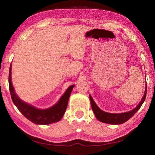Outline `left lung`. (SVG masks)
<instances>
[{
    "mask_svg": "<svg viewBox=\"0 0 155 155\" xmlns=\"http://www.w3.org/2000/svg\"><path fill=\"white\" fill-rule=\"evenodd\" d=\"M146 92L147 86H146L145 93H144V95L140 103H139L138 105L136 107L135 109H133V110H131V111L128 112L122 113V114H109V113L102 111V110L97 106V104L95 103L92 97L91 96V95H90L91 108H92V110L94 114H95L96 117L100 122L107 123V124H121L122 123H124L125 122L128 121V120H129L130 117H132L135 113L140 109L141 106L142 105V104L143 103V102L146 99Z\"/></svg>",
    "mask_w": 155,
    "mask_h": 155,
    "instance_id": "1",
    "label": "left lung"
}]
</instances>
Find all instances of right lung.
<instances>
[{
	"instance_id": "obj_1",
	"label": "right lung",
	"mask_w": 155,
	"mask_h": 155,
	"mask_svg": "<svg viewBox=\"0 0 155 155\" xmlns=\"http://www.w3.org/2000/svg\"><path fill=\"white\" fill-rule=\"evenodd\" d=\"M12 64L9 68V87L10 94H11L13 103L25 117L36 124H50L52 123L59 122L61 120L66 110L68 100L70 94L74 85H71L68 87L58 103L54 106L46 109H38L35 107L23 102L15 92L14 88L12 85L11 78Z\"/></svg>"
}]
</instances>
